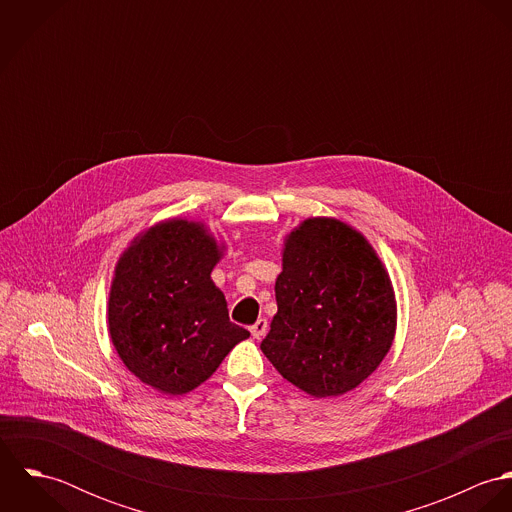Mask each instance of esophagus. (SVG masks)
Wrapping results in <instances>:
<instances>
[{
  "label": "esophagus",
  "instance_id": "34e87169",
  "mask_svg": "<svg viewBox=\"0 0 512 512\" xmlns=\"http://www.w3.org/2000/svg\"><path fill=\"white\" fill-rule=\"evenodd\" d=\"M266 331H268V321H266V319H258V321L250 327V333H252L254 339H262V337L266 335Z\"/></svg>",
  "mask_w": 512,
  "mask_h": 512
}]
</instances>
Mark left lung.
Instances as JSON below:
<instances>
[{
  "mask_svg": "<svg viewBox=\"0 0 512 512\" xmlns=\"http://www.w3.org/2000/svg\"><path fill=\"white\" fill-rule=\"evenodd\" d=\"M276 301L260 349L309 396L357 388L392 347V282L365 236L343 220H303L286 236Z\"/></svg>",
  "mask_w": 512,
  "mask_h": 512,
  "instance_id": "obj_1",
  "label": "left lung"
}]
</instances>
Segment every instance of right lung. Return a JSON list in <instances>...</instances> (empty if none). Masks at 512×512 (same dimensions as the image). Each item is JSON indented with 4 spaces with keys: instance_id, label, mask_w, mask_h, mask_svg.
Listing matches in <instances>:
<instances>
[{
    "instance_id": "1",
    "label": "right lung",
    "mask_w": 512,
    "mask_h": 512,
    "mask_svg": "<svg viewBox=\"0 0 512 512\" xmlns=\"http://www.w3.org/2000/svg\"><path fill=\"white\" fill-rule=\"evenodd\" d=\"M222 248L203 222L169 219L136 236L116 264L110 339L128 370L163 394L191 392L250 337L211 280Z\"/></svg>"
}]
</instances>
